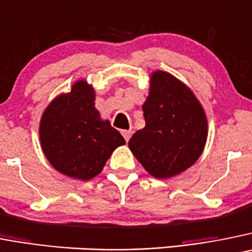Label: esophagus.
I'll use <instances>...</instances> for the list:
<instances>
[{
	"label": "esophagus",
	"mask_w": 252,
	"mask_h": 252,
	"mask_svg": "<svg viewBox=\"0 0 252 252\" xmlns=\"http://www.w3.org/2000/svg\"><path fill=\"white\" fill-rule=\"evenodd\" d=\"M121 133H122V136L125 137V140H126V141H128V140H130V137H131V135H132V131H131V130H122Z\"/></svg>",
	"instance_id": "1"
}]
</instances>
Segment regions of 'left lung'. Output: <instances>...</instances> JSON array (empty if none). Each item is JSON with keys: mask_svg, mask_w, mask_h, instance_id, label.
Segmentation results:
<instances>
[{"mask_svg": "<svg viewBox=\"0 0 252 252\" xmlns=\"http://www.w3.org/2000/svg\"><path fill=\"white\" fill-rule=\"evenodd\" d=\"M142 111L146 125L133 133L128 147L145 170L168 179L192 166L207 138L206 115L192 91L175 76L156 71Z\"/></svg>", "mask_w": 252, "mask_h": 252, "instance_id": "8db88e82", "label": "left lung"}]
</instances>
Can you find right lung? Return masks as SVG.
<instances>
[{
	"label": "right lung",
	"mask_w": 252,
	"mask_h": 252,
	"mask_svg": "<svg viewBox=\"0 0 252 252\" xmlns=\"http://www.w3.org/2000/svg\"><path fill=\"white\" fill-rule=\"evenodd\" d=\"M40 140L46 158L57 171L84 181L100 174L114 150L125 145L121 133L101 120L94 89L85 80L47 106L40 122Z\"/></svg>",
	"instance_id": "add662e5"
}]
</instances>
